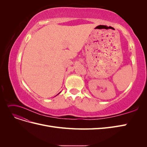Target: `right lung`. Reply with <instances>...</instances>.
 Here are the masks:
<instances>
[{
	"label": "right lung",
	"instance_id": "1",
	"mask_svg": "<svg viewBox=\"0 0 147 147\" xmlns=\"http://www.w3.org/2000/svg\"><path fill=\"white\" fill-rule=\"evenodd\" d=\"M60 92H59V93H60ZM57 94V95H58V94ZM57 95H56V96H57Z\"/></svg>",
	"mask_w": 147,
	"mask_h": 147
}]
</instances>
